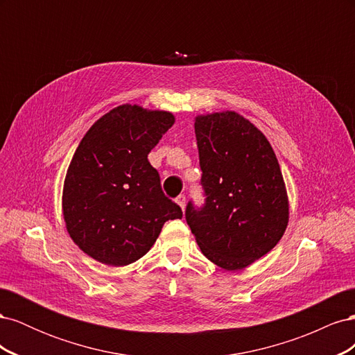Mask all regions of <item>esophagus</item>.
<instances>
[{"instance_id": "34e87169", "label": "esophagus", "mask_w": 355, "mask_h": 355, "mask_svg": "<svg viewBox=\"0 0 355 355\" xmlns=\"http://www.w3.org/2000/svg\"><path fill=\"white\" fill-rule=\"evenodd\" d=\"M176 202L179 204L180 209L184 210V209H185V204H187V197H185V194H180V196H178V197H176Z\"/></svg>"}]
</instances>
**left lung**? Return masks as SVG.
I'll use <instances>...</instances> for the list:
<instances>
[{"mask_svg": "<svg viewBox=\"0 0 355 355\" xmlns=\"http://www.w3.org/2000/svg\"><path fill=\"white\" fill-rule=\"evenodd\" d=\"M202 206L185 218L202 254L223 270H243L271 252L288 220L277 157L262 132L237 112L196 118Z\"/></svg>", "mask_w": 355, "mask_h": 355, "instance_id": "1", "label": "left lung"}]
</instances>
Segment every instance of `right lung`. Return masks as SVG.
<instances>
[{
    "label": "right lung",
    "instance_id": "1",
    "mask_svg": "<svg viewBox=\"0 0 355 355\" xmlns=\"http://www.w3.org/2000/svg\"><path fill=\"white\" fill-rule=\"evenodd\" d=\"M175 124L164 111L121 105L85 133L63 187V218L73 243L111 266L136 262L182 209L164 196L148 154Z\"/></svg>",
    "mask_w": 355,
    "mask_h": 355
}]
</instances>
